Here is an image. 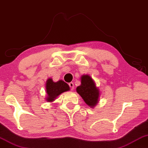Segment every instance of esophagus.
<instances>
[{
    "instance_id": "34e87169",
    "label": "esophagus",
    "mask_w": 148,
    "mask_h": 148,
    "mask_svg": "<svg viewBox=\"0 0 148 148\" xmlns=\"http://www.w3.org/2000/svg\"><path fill=\"white\" fill-rule=\"evenodd\" d=\"M68 85H69V86L70 88V89H71V90H74V83L73 82H70L69 84H68Z\"/></svg>"
}]
</instances>
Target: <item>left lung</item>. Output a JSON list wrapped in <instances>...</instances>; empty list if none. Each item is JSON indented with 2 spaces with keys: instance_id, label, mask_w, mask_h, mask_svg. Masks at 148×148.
Instances as JSON below:
<instances>
[{
  "instance_id": "1",
  "label": "left lung",
  "mask_w": 148,
  "mask_h": 148,
  "mask_svg": "<svg viewBox=\"0 0 148 148\" xmlns=\"http://www.w3.org/2000/svg\"><path fill=\"white\" fill-rule=\"evenodd\" d=\"M76 92L89 106L94 107L98 103L99 90L94 80L88 75H84L81 77V85L77 87Z\"/></svg>"
}]
</instances>
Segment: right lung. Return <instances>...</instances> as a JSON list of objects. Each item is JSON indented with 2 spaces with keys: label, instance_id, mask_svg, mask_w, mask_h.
I'll list each match as a JSON object with an SVG mask.
<instances>
[{
  "label": "right lung",
  "instance_id": "right-lung-1",
  "mask_svg": "<svg viewBox=\"0 0 148 148\" xmlns=\"http://www.w3.org/2000/svg\"><path fill=\"white\" fill-rule=\"evenodd\" d=\"M46 90L48 95L46 100L48 102H52L61 93L70 90V87L68 84L62 80L54 82L52 79L49 78L46 81Z\"/></svg>",
  "mask_w": 148,
  "mask_h": 148
}]
</instances>
